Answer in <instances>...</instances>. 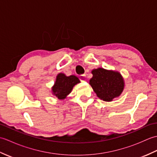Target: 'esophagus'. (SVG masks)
Returning a JSON list of instances; mask_svg holds the SVG:
<instances>
[{
    "instance_id": "1",
    "label": "esophagus",
    "mask_w": 157,
    "mask_h": 157,
    "mask_svg": "<svg viewBox=\"0 0 157 157\" xmlns=\"http://www.w3.org/2000/svg\"><path fill=\"white\" fill-rule=\"evenodd\" d=\"M79 79L81 82L86 81V75H81L79 76Z\"/></svg>"
}]
</instances>
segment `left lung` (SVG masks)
<instances>
[{
  "instance_id": "left-lung-1",
  "label": "left lung",
  "mask_w": 157,
  "mask_h": 157,
  "mask_svg": "<svg viewBox=\"0 0 157 157\" xmlns=\"http://www.w3.org/2000/svg\"><path fill=\"white\" fill-rule=\"evenodd\" d=\"M92 73L89 84L100 99L111 102L121 94L125 82L119 71L99 67L93 69Z\"/></svg>"
}]
</instances>
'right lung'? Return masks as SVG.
Returning <instances> with one entry per match:
<instances>
[{"instance_id": "right-lung-1", "label": "right lung", "mask_w": 157, "mask_h": 157, "mask_svg": "<svg viewBox=\"0 0 157 157\" xmlns=\"http://www.w3.org/2000/svg\"><path fill=\"white\" fill-rule=\"evenodd\" d=\"M80 82L75 75L67 76L65 73H59L52 87V94L59 100H64L71 92L73 88Z\"/></svg>"}]
</instances>
